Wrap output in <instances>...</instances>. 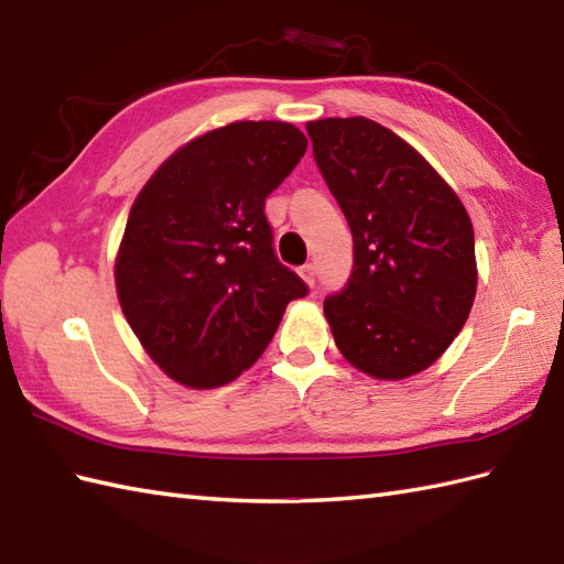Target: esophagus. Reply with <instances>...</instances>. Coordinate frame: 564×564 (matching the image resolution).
Returning <instances> with one entry per match:
<instances>
[{"label": "esophagus", "mask_w": 564, "mask_h": 564, "mask_svg": "<svg viewBox=\"0 0 564 564\" xmlns=\"http://www.w3.org/2000/svg\"><path fill=\"white\" fill-rule=\"evenodd\" d=\"M299 274H302L306 284H311V286L316 284V265H314V262H306V265L299 270Z\"/></svg>", "instance_id": "esophagus-1"}]
</instances>
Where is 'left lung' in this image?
Segmentation results:
<instances>
[{"mask_svg":"<svg viewBox=\"0 0 564 564\" xmlns=\"http://www.w3.org/2000/svg\"><path fill=\"white\" fill-rule=\"evenodd\" d=\"M352 231L355 265L323 302L335 345L377 379L427 369L468 321L478 272L466 207L415 149L369 118L306 122Z\"/></svg>","mask_w":564,"mask_h":564,"instance_id":"1","label":"left lung"}]
</instances>
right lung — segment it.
<instances>
[{"mask_svg": "<svg viewBox=\"0 0 564 564\" xmlns=\"http://www.w3.org/2000/svg\"><path fill=\"white\" fill-rule=\"evenodd\" d=\"M306 144L290 122H231L178 149L137 195L116 260L118 299L149 357L183 386L239 377L286 304L308 294L274 253L265 217V197Z\"/></svg>", "mask_w": 564, "mask_h": 564, "instance_id": "obj_1", "label": "right lung"}]
</instances>
